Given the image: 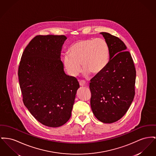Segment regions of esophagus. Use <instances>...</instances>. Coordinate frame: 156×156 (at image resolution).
<instances>
[{
	"label": "esophagus",
	"mask_w": 156,
	"mask_h": 156,
	"mask_svg": "<svg viewBox=\"0 0 156 156\" xmlns=\"http://www.w3.org/2000/svg\"><path fill=\"white\" fill-rule=\"evenodd\" d=\"M79 83H80V86H85V85H87V83H86V82H85V81H83V80L79 81Z\"/></svg>",
	"instance_id": "34e87169"
}]
</instances>
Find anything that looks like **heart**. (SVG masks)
I'll list each match as a JSON object with an SVG mask.
<instances>
[{"instance_id":"obj_1","label":"heart","mask_w":156,"mask_h":156,"mask_svg":"<svg viewBox=\"0 0 156 156\" xmlns=\"http://www.w3.org/2000/svg\"><path fill=\"white\" fill-rule=\"evenodd\" d=\"M109 61V49L101 38L85 39L76 41L71 46L69 54L64 57V65L68 73L76 76L81 72L82 64L85 73L98 74Z\"/></svg>"}]
</instances>
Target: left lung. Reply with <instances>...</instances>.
<instances>
[{
	"label": "left lung",
	"mask_w": 156,
	"mask_h": 156,
	"mask_svg": "<svg viewBox=\"0 0 156 156\" xmlns=\"http://www.w3.org/2000/svg\"><path fill=\"white\" fill-rule=\"evenodd\" d=\"M100 34L108 46L110 61L105 69L91 80L90 104L97 119L112 123L125 115L133 101L136 71L124 43L109 33Z\"/></svg>",
	"instance_id": "obj_1"
}]
</instances>
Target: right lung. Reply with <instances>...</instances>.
Instances as JSON below:
<instances>
[{"mask_svg":"<svg viewBox=\"0 0 156 156\" xmlns=\"http://www.w3.org/2000/svg\"><path fill=\"white\" fill-rule=\"evenodd\" d=\"M64 35H37L25 48L19 63L23 102L39 122L58 127L71 117L80 84L65 74L61 61Z\"/></svg>","mask_w":156,"mask_h":156,"instance_id":"obj_1","label":"right lung"}]
</instances>
